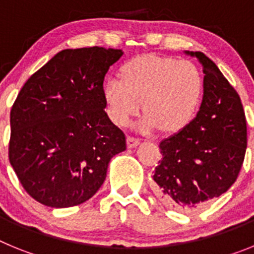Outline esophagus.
<instances>
[{"label":"esophagus","instance_id":"obj_1","mask_svg":"<svg viewBox=\"0 0 254 254\" xmlns=\"http://www.w3.org/2000/svg\"><path fill=\"white\" fill-rule=\"evenodd\" d=\"M141 140L137 137H133V136H128L127 137V146L128 147H136L137 145H140Z\"/></svg>","mask_w":254,"mask_h":254}]
</instances>
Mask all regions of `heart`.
I'll return each mask as SVG.
<instances>
[{"label":"heart","instance_id":"obj_1","mask_svg":"<svg viewBox=\"0 0 254 254\" xmlns=\"http://www.w3.org/2000/svg\"><path fill=\"white\" fill-rule=\"evenodd\" d=\"M120 80L103 87L108 116L117 126H126L140 112L145 131L160 129L178 133L190 126L203 95V77L198 67L187 60L143 55L126 61Z\"/></svg>","mask_w":254,"mask_h":254}]
</instances>
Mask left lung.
Returning <instances> with one entry per match:
<instances>
[{"label":"left lung","instance_id":"obj_1","mask_svg":"<svg viewBox=\"0 0 254 254\" xmlns=\"http://www.w3.org/2000/svg\"><path fill=\"white\" fill-rule=\"evenodd\" d=\"M203 100L183 131L160 142L152 174L155 192L168 205L193 210L225 193L237 181L247 149V122L237 90L202 52Z\"/></svg>","mask_w":254,"mask_h":254}]
</instances>
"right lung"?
Here are the masks:
<instances>
[{
  "instance_id": "add662e5",
  "label": "right lung",
  "mask_w": 254,
  "mask_h": 254,
  "mask_svg": "<svg viewBox=\"0 0 254 254\" xmlns=\"http://www.w3.org/2000/svg\"><path fill=\"white\" fill-rule=\"evenodd\" d=\"M121 49H64L28 78L10 113L8 159L22 188L49 207L94 196L126 136L105 113L103 82Z\"/></svg>"
}]
</instances>
